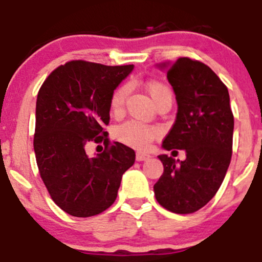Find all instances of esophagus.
<instances>
[{"label":"esophagus","instance_id":"obj_1","mask_svg":"<svg viewBox=\"0 0 262 262\" xmlns=\"http://www.w3.org/2000/svg\"><path fill=\"white\" fill-rule=\"evenodd\" d=\"M149 158H150V156H149V154L141 153V151H138V153H136V161L141 162V161H146V159H149Z\"/></svg>","mask_w":262,"mask_h":262}]
</instances>
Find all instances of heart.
<instances>
[{"label": "heart", "instance_id": "heart-1", "mask_svg": "<svg viewBox=\"0 0 262 262\" xmlns=\"http://www.w3.org/2000/svg\"><path fill=\"white\" fill-rule=\"evenodd\" d=\"M146 90L149 91L153 100L157 105L162 103H172L173 92L172 89L167 83L157 79L146 82ZM127 94H128V86L121 84L113 91L111 96V109L112 113L118 114L123 109L126 103ZM159 128L153 124L143 123L140 121L129 119L123 122L116 128V136L119 141L128 146H133L136 149L148 148L149 144L159 135Z\"/></svg>", "mask_w": 262, "mask_h": 262}]
</instances>
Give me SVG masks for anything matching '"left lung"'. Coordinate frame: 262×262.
Masks as SVG:
<instances>
[{"instance_id": "obj_1", "label": "left lung", "mask_w": 262, "mask_h": 262, "mask_svg": "<svg viewBox=\"0 0 262 262\" xmlns=\"http://www.w3.org/2000/svg\"><path fill=\"white\" fill-rule=\"evenodd\" d=\"M178 116L163 148L184 149L185 161L162 154L163 173L154 184L156 199L173 213L204 207L223 184L233 151L234 116L228 87L208 66L179 58L167 71Z\"/></svg>"}]
</instances>
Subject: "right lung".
<instances>
[{"label":"right lung","mask_w":262,"mask_h":262,"mask_svg":"<svg viewBox=\"0 0 262 262\" xmlns=\"http://www.w3.org/2000/svg\"><path fill=\"white\" fill-rule=\"evenodd\" d=\"M134 66L71 60L49 74L37 95L33 146L38 172L52 201L67 213L90 217L114 203L135 151L111 141V96ZM90 141L106 148L89 159Z\"/></svg>","instance_id":"right-lung-1"}]
</instances>
